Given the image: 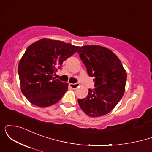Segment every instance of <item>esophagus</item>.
<instances>
[{
	"label": "esophagus",
	"instance_id": "esophagus-1",
	"mask_svg": "<svg viewBox=\"0 0 152 152\" xmlns=\"http://www.w3.org/2000/svg\"><path fill=\"white\" fill-rule=\"evenodd\" d=\"M69 86H70L71 88H73V89H76V88H78V87L79 86V84H78V83H69Z\"/></svg>",
	"mask_w": 152,
	"mask_h": 152
}]
</instances>
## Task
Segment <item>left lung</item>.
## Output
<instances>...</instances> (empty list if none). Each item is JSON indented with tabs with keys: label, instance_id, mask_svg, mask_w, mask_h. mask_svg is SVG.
<instances>
[{
	"label": "left lung",
	"instance_id": "1",
	"mask_svg": "<svg viewBox=\"0 0 152 152\" xmlns=\"http://www.w3.org/2000/svg\"><path fill=\"white\" fill-rule=\"evenodd\" d=\"M78 53L88 76L94 77L96 88L88 89L86 98L78 99V104L91 117L107 114L123 96L127 78L126 70L119 58L105 47L84 46Z\"/></svg>",
	"mask_w": 152,
	"mask_h": 152
}]
</instances>
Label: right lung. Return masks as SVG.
Returning a JSON list of instances; mask_svg holds the SVG:
<instances>
[{
  "label": "right lung",
  "instance_id": "1",
  "mask_svg": "<svg viewBox=\"0 0 152 152\" xmlns=\"http://www.w3.org/2000/svg\"><path fill=\"white\" fill-rule=\"evenodd\" d=\"M78 48L49 38H43L28 47L19 61L18 71L20 89L31 104L47 107L62 98L68 83L56 79L53 74Z\"/></svg>",
  "mask_w": 152,
  "mask_h": 152
}]
</instances>
